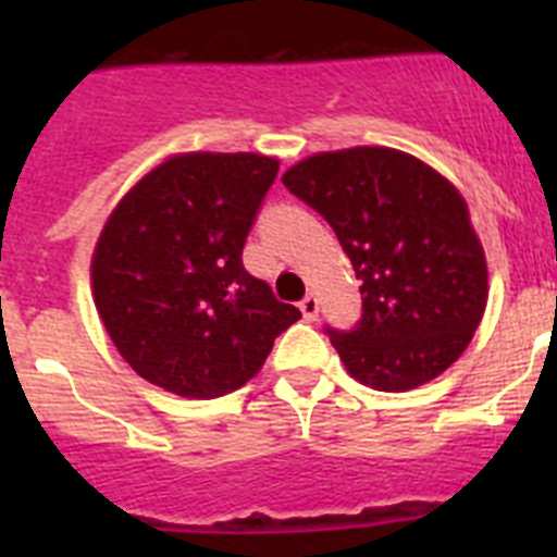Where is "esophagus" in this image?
<instances>
[{
	"label": "esophagus",
	"instance_id": "obj_1",
	"mask_svg": "<svg viewBox=\"0 0 557 557\" xmlns=\"http://www.w3.org/2000/svg\"><path fill=\"white\" fill-rule=\"evenodd\" d=\"M298 307H301V312L307 321H314V318H318V312H321V301H318V295H312V293H309L307 298L298 304Z\"/></svg>",
	"mask_w": 557,
	"mask_h": 557
}]
</instances>
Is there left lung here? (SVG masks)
<instances>
[{
	"label": "left lung",
	"mask_w": 557,
	"mask_h": 557,
	"mask_svg": "<svg viewBox=\"0 0 557 557\" xmlns=\"http://www.w3.org/2000/svg\"><path fill=\"white\" fill-rule=\"evenodd\" d=\"M337 234L362 321L329 332L346 371L405 393L457 362L488 304V262L457 186L393 147L314 152L282 175Z\"/></svg>",
	"instance_id": "1"
}]
</instances>
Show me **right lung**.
Masks as SVG:
<instances>
[{"mask_svg": "<svg viewBox=\"0 0 557 557\" xmlns=\"http://www.w3.org/2000/svg\"><path fill=\"white\" fill-rule=\"evenodd\" d=\"M278 175L262 152H175L113 206L91 295L127 366L175 396L218 398L262 371L301 312L243 268L245 236Z\"/></svg>", "mask_w": 557, "mask_h": 557, "instance_id": "right-lung-1", "label": "right lung"}]
</instances>
